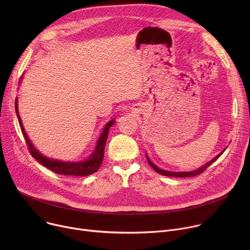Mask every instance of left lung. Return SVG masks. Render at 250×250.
Wrapping results in <instances>:
<instances>
[{
	"label": "left lung",
	"instance_id": "1",
	"mask_svg": "<svg viewBox=\"0 0 250 250\" xmlns=\"http://www.w3.org/2000/svg\"><path fill=\"white\" fill-rule=\"evenodd\" d=\"M224 151H225V150H224ZM224 151H223V152H224ZM223 152H221L219 155H217L215 158L211 159L209 162H208L207 164H205V165L202 166L201 168H199V169H197V170H195V171H191V172H170V171H165V170H162V169L156 167V166L149 160V158H148L147 156H146V157H147V160H148L149 165L155 170V172H157V173H159V174H161V175L168 176V177H193V176H197V175L203 173L210 164H212L213 162H215V161L223 154Z\"/></svg>",
	"mask_w": 250,
	"mask_h": 250
}]
</instances>
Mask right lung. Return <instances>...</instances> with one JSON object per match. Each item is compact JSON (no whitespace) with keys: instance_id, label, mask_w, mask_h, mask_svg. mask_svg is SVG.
I'll return each instance as SVG.
<instances>
[{"instance_id":"right-lung-1","label":"right lung","mask_w":250,"mask_h":250,"mask_svg":"<svg viewBox=\"0 0 250 250\" xmlns=\"http://www.w3.org/2000/svg\"><path fill=\"white\" fill-rule=\"evenodd\" d=\"M15 106H16V112H17L19 123H20V126H21V132H22V134L24 136L27 148H28L31 156L37 159L41 164H42L46 168L50 169L54 173L61 174V175L88 176V175H91V174H93V173L98 171V169L100 168V166H101V164L103 162L104 151V145H105L106 138H108L109 129L113 125V124L115 123L114 121H111V122H109L108 124H106L103 133L101 134L100 138L98 139V144H97V146H96V149H95L94 153L90 156V158L88 160L82 161V162H63V161H57V160H52L50 158H47V157L42 155L37 149L34 148V146L31 145V142L28 139V137H27V135H26V133L24 131V128L22 126L21 120V117H20L19 111H18L17 100H16Z\"/></svg>"}]
</instances>
